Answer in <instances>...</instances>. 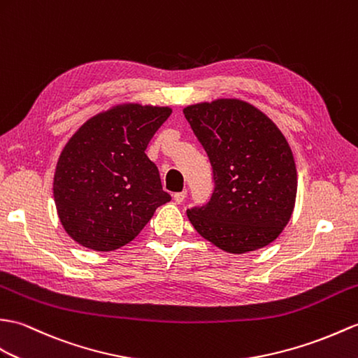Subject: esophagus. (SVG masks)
Masks as SVG:
<instances>
[{"label": "esophagus", "instance_id": "esophagus-1", "mask_svg": "<svg viewBox=\"0 0 358 358\" xmlns=\"http://www.w3.org/2000/svg\"><path fill=\"white\" fill-rule=\"evenodd\" d=\"M186 196H187V190H182V192L173 194V199H176V203H178V204H181L182 201H185Z\"/></svg>", "mask_w": 358, "mask_h": 358}]
</instances>
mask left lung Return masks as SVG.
<instances>
[{"label": "left lung", "instance_id": "8db88e82", "mask_svg": "<svg viewBox=\"0 0 358 358\" xmlns=\"http://www.w3.org/2000/svg\"><path fill=\"white\" fill-rule=\"evenodd\" d=\"M182 113L209 157L215 185L209 203L187 209L195 230L235 255L273 243L292 218L297 192L284 134L239 99L190 105Z\"/></svg>", "mask_w": 358, "mask_h": 358}]
</instances>
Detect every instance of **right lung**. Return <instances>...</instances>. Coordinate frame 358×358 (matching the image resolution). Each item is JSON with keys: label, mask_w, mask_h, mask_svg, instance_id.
Masks as SVG:
<instances>
[{"label": "right lung", "mask_w": 358, "mask_h": 358, "mask_svg": "<svg viewBox=\"0 0 358 358\" xmlns=\"http://www.w3.org/2000/svg\"><path fill=\"white\" fill-rule=\"evenodd\" d=\"M172 110L124 103L87 120L62 149L53 195L62 226L96 252L131 243L157 207L171 201L148 143Z\"/></svg>", "instance_id": "right-lung-1"}]
</instances>
